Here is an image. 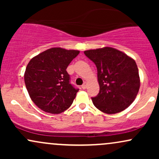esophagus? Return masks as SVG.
I'll list each match as a JSON object with an SVG mask.
<instances>
[{
  "mask_svg": "<svg viewBox=\"0 0 159 159\" xmlns=\"http://www.w3.org/2000/svg\"><path fill=\"white\" fill-rule=\"evenodd\" d=\"M87 82H84V83L83 84H82L81 87H82V89H83V90H85V89L87 88Z\"/></svg>",
  "mask_w": 159,
  "mask_h": 159,
  "instance_id": "1",
  "label": "esophagus"
}]
</instances>
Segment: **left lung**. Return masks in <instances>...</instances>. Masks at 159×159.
<instances>
[{"mask_svg":"<svg viewBox=\"0 0 159 159\" xmlns=\"http://www.w3.org/2000/svg\"><path fill=\"white\" fill-rule=\"evenodd\" d=\"M97 68L99 93L92 97L95 107L103 113L116 114L135 99L140 88L137 64L125 53L111 47L85 51Z\"/></svg>","mask_w":159,"mask_h":159,"instance_id":"8db88e82","label":"left lung"}]
</instances>
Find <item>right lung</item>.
<instances>
[{
	"instance_id": "1",
	"label": "right lung",
	"mask_w": 159,
	"mask_h": 159,
	"mask_svg": "<svg viewBox=\"0 0 159 159\" xmlns=\"http://www.w3.org/2000/svg\"><path fill=\"white\" fill-rule=\"evenodd\" d=\"M80 52L52 48L33 57L25 72L29 96L41 110L61 114L71 106L78 89L69 83L66 68Z\"/></svg>"
}]
</instances>
